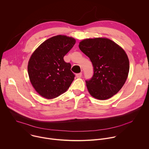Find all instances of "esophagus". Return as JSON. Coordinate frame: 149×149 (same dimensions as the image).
Here are the masks:
<instances>
[{
	"mask_svg": "<svg viewBox=\"0 0 149 149\" xmlns=\"http://www.w3.org/2000/svg\"><path fill=\"white\" fill-rule=\"evenodd\" d=\"M81 74H82V73H77L76 74V77H77V78H80V77H81Z\"/></svg>",
	"mask_w": 149,
	"mask_h": 149,
	"instance_id": "obj_1",
	"label": "esophagus"
}]
</instances>
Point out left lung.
Returning <instances> with one entry per match:
<instances>
[{
    "instance_id": "8db88e82",
    "label": "left lung",
    "mask_w": 149,
    "mask_h": 149,
    "mask_svg": "<svg viewBox=\"0 0 149 149\" xmlns=\"http://www.w3.org/2000/svg\"><path fill=\"white\" fill-rule=\"evenodd\" d=\"M79 47L93 67V76L86 80L88 92L99 100L108 99L117 93L129 72V61L124 50L106 38L85 39Z\"/></svg>"
}]
</instances>
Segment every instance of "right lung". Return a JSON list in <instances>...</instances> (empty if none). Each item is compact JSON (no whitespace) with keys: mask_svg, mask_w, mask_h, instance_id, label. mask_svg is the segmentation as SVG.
Here are the masks:
<instances>
[{"mask_svg":"<svg viewBox=\"0 0 149 149\" xmlns=\"http://www.w3.org/2000/svg\"><path fill=\"white\" fill-rule=\"evenodd\" d=\"M76 43L74 38L64 35L53 36L42 43L29 59L28 74L36 91L52 99L65 93L75 77L71 64L64 56Z\"/></svg>","mask_w":149,"mask_h":149,"instance_id":"add662e5","label":"right lung"}]
</instances>
